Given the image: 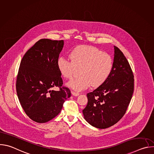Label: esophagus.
<instances>
[{
  "label": "esophagus",
  "mask_w": 154,
  "mask_h": 154,
  "mask_svg": "<svg viewBox=\"0 0 154 154\" xmlns=\"http://www.w3.org/2000/svg\"><path fill=\"white\" fill-rule=\"evenodd\" d=\"M72 96H78L80 94V93H76V92L72 91Z\"/></svg>",
  "instance_id": "esophagus-1"
}]
</instances>
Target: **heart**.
I'll return each mask as SVG.
<instances>
[{
	"label": "heart",
	"mask_w": 154,
	"mask_h": 154,
	"mask_svg": "<svg viewBox=\"0 0 154 154\" xmlns=\"http://www.w3.org/2000/svg\"><path fill=\"white\" fill-rule=\"evenodd\" d=\"M69 60L64 57L58 58L57 68L66 79L71 78L76 68H80V76L71 80L67 85L75 91L86 89L91 85L98 87L110 75L113 61L109 54L90 46H79L72 50Z\"/></svg>",
	"instance_id": "1"
}]
</instances>
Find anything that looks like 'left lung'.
<instances>
[{"instance_id":"8db88e82","label":"left lung","mask_w":154,"mask_h":154,"mask_svg":"<svg viewBox=\"0 0 154 154\" xmlns=\"http://www.w3.org/2000/svg\"><path fill=\"white\" fill-rule=\"evenodd\" d=\"M112 72L106 80L87 94L88 103L83 109L85 119L98 128H106L117 123L124 115L134 89V76L121 50L114 46Z\"/></svg>"}]
</instances>
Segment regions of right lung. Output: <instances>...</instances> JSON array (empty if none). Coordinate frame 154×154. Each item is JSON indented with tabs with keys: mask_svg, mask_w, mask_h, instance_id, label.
<instances>
[{
	"mask_svg": "<svg viewBox=\"0 0 154 154\" xmlns=\"http://www.w3.org/2000/svg\"><path fill=\"white\" fill-rule=\"evenodd\" d=\"M64 41L41 39L27 51L20 64L16 91L27 115L38 123H45L57 116L64 101L71 97L69 88L62 86L57 60ZM59 87L60 90H52Z\"/></svg>",
	"mask_w": 154,
	"mask_h": 154,
	"instance_id": "1",
	"label": "right lung"
}]
</instances>
